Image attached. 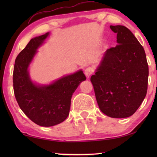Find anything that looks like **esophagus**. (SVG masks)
Returning <instances> with one entry per match:
<instances>
[{
	"label": "esophagus",
	"mask_w": 157,
	"mask_h": 157,
	"mask_svg": "<svg viewBox=\"0 0 157 157\" xmlns=\"http://www.w3.org/2000/svg\"><path fill=\"white\" fill-rule=\"evenodd\" d=\"M94 72V68L93 67H91V66H89V67H87L86 68L85 71H84V73H85V75L87 77H89L91 76V74H93V73Z\"/></svg>",
	"instance_id": "obj_1"
}]
</instances>
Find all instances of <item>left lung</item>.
<instances>
[{
  "mask_svg": "<svg viewBox=\"0 0 157 157\" xmlns=\"http://www.w3.org/2000/svg\"><path fill=\"white\" fill-rule=\"evenodd\" d=\"M117 33V45L105 53L92 75L100 110L112 118L134 114L147 95L149 66L143 46L127 28L111 25Z\"/></svg>",
  "mask_w": 157,
  "mask_h": 157,
  "instance_id": "left-lung-1",
  "label": "left lung"
}]
</instances>
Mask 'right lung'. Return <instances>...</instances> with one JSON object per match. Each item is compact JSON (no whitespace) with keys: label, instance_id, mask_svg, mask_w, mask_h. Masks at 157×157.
I'll return each mask as SVG.
<instances>
[{"label":"right lung","instance_id":"obj_1","mask_svg":"<svg viewBox=\"0 0 157 157\" xmlns=\"http://www.w3.org/2000/svg\"><path fill=\"white\" fill-rule=\"evenodd\" d=\"M48 35L30 40L15 61L13 83L16 99L23 112L34 123L52 126L63 122L69 114L72 94L86 80L82 71L59 79L52 84L38 86L31 82L28 67L36 49Z\"/></svg>","mask_w":157,"mask_h":157}]
</instances>
